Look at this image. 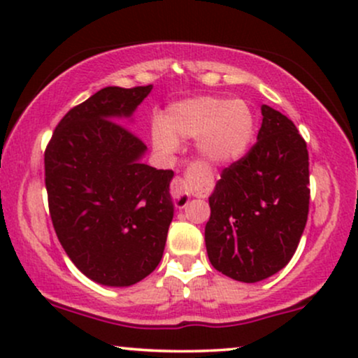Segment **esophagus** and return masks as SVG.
Returning a JSON list of instances; mask_svg holds the SVG:
<instances>
[{
	"instance_id": "34e87169",
	"label": "esophagus",
	"mask_w": 358,
	"mask_h": 358,
	"mask_svg": "<svg viewBox=\"0 0 358 358\" xmlns=\"http://www.w3.org/2000/svg\"><path fill=\"white\" fill-rule=\"evenodd\" d=\"M189 194H192V183H189L188 178H183V176H178V178L173 180L171 183V196H173V201L176 206H185L189 201Z\"/></svg>"
}]
</instances>
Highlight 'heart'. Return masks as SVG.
I'll use <instances>...</instances> for the list:
<instances>
[{
  "mask_svg": "<svg viewBox=\"0 0 358 358\" xmlns=\"http://www.w3.org/2000/svg\"><path fill=\"white\" fill-rule=\"evenodd\" d=\"M256 119L244 101L215 96L185 99L166 108L164 120L150 127L152 145L173 155L178 140L198 138V152L211 165H231L250 150Z\"/></svg>",
  "mask_w": 358,
  "mask_h": 358,
  "instance_id": "1",
  "label": "heart"
}]
</instances>
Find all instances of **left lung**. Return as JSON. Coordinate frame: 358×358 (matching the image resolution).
Segmentation results:
<instances>
[{"label": "left lung", "instance_id": "8db88e82", "mask_svg": "<svg viewBox=\"0 0 358 358\" xmlns=\"http://www.w3.org/2000/svg\"><path fill=\"white\" fill-rule=\"evenodd\" d=\"M257 142L223 170L210 196L205 226L213 268L257 282L284 268L301 241L309 213V153L296 125L262 106Z\"/></svg>", "mask_w": 358, "mask_h": 358}]
</instances>
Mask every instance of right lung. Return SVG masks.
Segmentation results:
<instances>
[{
    "label": "right lung",
    "mask_w": 358,
    "mask_h": 358,
    "mask_svg": "<svg viewBox=\"0 0 358 358\" xmlns=\"http://www.w3.org/2000/svg\"><path fill=\"white\" fill-rule=\"evenodd\" d=\"M152 89H101L62 117L44 153L59 241L76 268L102 286L147 278L173 220V171L143 164L145 143L119 124Z\"/></svg>",
    "instance_id": "1"
}]
</instances>
